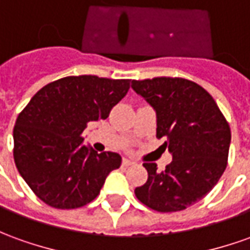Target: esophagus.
Masks as SVG:
<instances>
[{
    "label": "esophagus",
    "instance_id": "obj_1",
    "mask_svg": "<svg viewBox=\"0 0 250 250\" xmlns=\"http://www.w3.org/2000/svg\"><path fill=\"white\" fill-rule=\"evenodd\" d=\"M132 164H134V161L130 160V158H127V157L123 158V165H125V167H130V165H132Z\"/></svg>",
    "mask_w": 250,
    "mask_h": 250
}]
</instances>
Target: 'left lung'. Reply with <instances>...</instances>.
<instances>
[{
	"instance_id": "8db88e82",
	"label": "left lung",
	"mask_w": 250,
	"mask_h": 250,
	"mask_svg": "<svg viewBox=\"0 0 250 250\" xmlns=\"http://www.w3.org/2000/svg\"><path fill=\"white\" fill-rule=\"evenodd\" d=\"M131 88L157 113V138L173 160L165 170L145 162L147 181L135 188L138 200L160 212L186 210L214 188L226 169L230 125L211 95L179 77L132 80Z\"/></svg>"
}]
</instances>
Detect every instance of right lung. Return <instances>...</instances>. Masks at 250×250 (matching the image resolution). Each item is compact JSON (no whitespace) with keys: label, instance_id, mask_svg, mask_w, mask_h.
I'll use <instances>...</instances> for the list:
<instances>
[{"label":"right lung","instance_id":"right-lung-1","mask_svg":"<svg viewBox=\"0 0 250 250\" xmlns=\"http://www.w3.org/2000/svg\"><path fill=\"white\" fill-rule=\"evenodd\" d=\"M131 80L70 76L52 81L19 113L13 157L34 193L54 208L71 210L97 198L122 157L83 145L86 125L107 119Z\"/></svg>","mask_w":250,"mask_h":250}]
</instances>
